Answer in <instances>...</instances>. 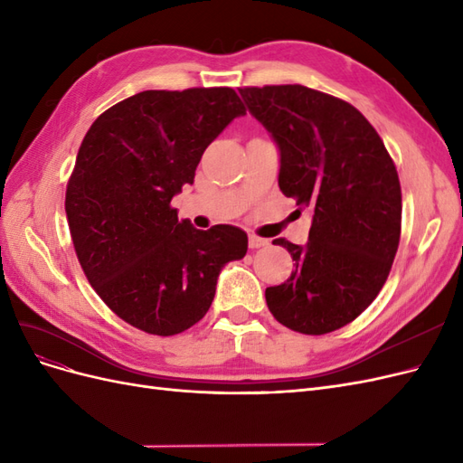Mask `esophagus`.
Here are the masks:
<instances>
[{"label": "esophagus", "instance_id": "34e87169", "mask_svg": "<svg viewBox=\"0 0 463 463\" xmlns=\"http://www.w3.org/2000/svg\"><path fill=\"white\" fill-rule=\"evenodd\" d=\"M269 245V240H264V237H259L255 233L249 235V247L250 249H260V247H266Z\"/></svg>", "mask_w": 463, "mask_h": 463}]
</instances>
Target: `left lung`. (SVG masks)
<instances>
[{
  "instance_id": "obj_1",
  "label": "left lung",
  "mask_w": 463,
  "mask_h": 463,
  "mask_svg": "<svg viewBox=\"0 0 463 463\" xmlns=\"http://www.w3.org/2000/svg\"><path fill=\"white\" fill-rule=\"evenodd\" d=\"M240 94L279 148L278 185L313 208L309 243L284 237L296 270L266 288L286 328L320 335L355 320L383 289L402 233L394 160L357 108L303 85L243 87Z\"/></svg>"
}]
</instances>
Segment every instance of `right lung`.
<instances>
[{
	"instance_id": "add662e5",
	"label": "right lung",
	"mask_w": 463,
	"mask_h": 463,
	"mask_svg": "<svg viewBox=\"0 0 463 463\" xmlns=\"http://www.w3.org/2000/svg\"><path fill=\"white\" fill-rule=\"evenodd\" d=\"M245 111L230 87L145 90L82 138L65 191L69 232L90 286L128 325L185 332L213 305L223 264L245 257L243 230H194L172 206L206 146Z\"/></svg>"
}]
</instances>
